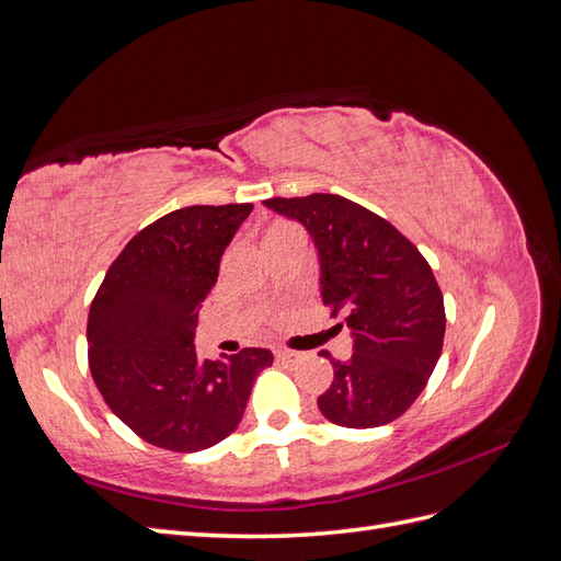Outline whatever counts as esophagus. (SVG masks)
I'll use <instances>...</instances> for the list:
<instances>
[{"label":"esophagus","instance_id":"34e87169","mask_svg":"<svg viewBox=\"0 0 561 561\" xmlns=\"http://www.w3.org/2000/svg\"><path fill=\"white\" fill-rule=\"evenodd\" d=\"M276 355H278V360H283V363H297V360L304 358V353L290 351V348H278Z\"/></svg>","mask_w":561,"mask_h":561}]
</instances>
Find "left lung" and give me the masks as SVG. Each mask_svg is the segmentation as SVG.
<instances>
[{
	"label": "left lung",
	"mask_w": 561,
	"mask_h": 561,
	"mask_svg": "<svg viewBox=\"0 0 561 561\" xmlns=\"http://www.w3.org/2000/svg\"><path fill=\"white\" fill-rule=\"evenodd\" d=\"M318 248L320 295L344 311L353 355L334 360L318 410L344 428H377L410 410L443 353L445 299L419 248L383 217L336 194L268 198Z\"/></svg>",
	"instance_id": "8db88e82"
}]
</instances>
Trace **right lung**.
I'll return each instance as SVG.
<instances>
[{"label": "right lung", "instance_id": "1", "mask_svg": "<svg viewBox=\"0 0 561 561\" xmlns=\"http://www.w3.org/2000/svg\"><path fill=\"white\" fill-rule=\"evenodd\" d=\"M252 203L190 206L135 233L107 268L89 311V367L110 410L145 443L192 454L243 419L268 348L201 358L198 309Z\"/></svg>", "mask_w": 561, "mask_h": 561}]
</instances>
